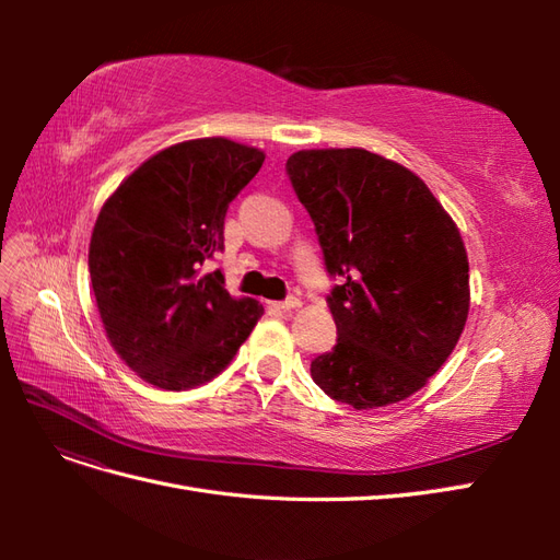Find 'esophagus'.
<instances>
[{
    "label": "esophagus",
    "mask_w": 560,
    "mask_h": 560,
    "mask_svg": "<svg viewBox=\"0 0 560 560\" xmlns=\"http://www.w3.org/2000/svg\"><path fill=\"white\" fill-rule=\"evenodd\" d=\"M273 306H276L278 311H294V308H299V306H301V301H299L296 296H290V299H284V301L273 303Z\"/></svg>",
    "instance_id": "34e87169"
}]
</instances>
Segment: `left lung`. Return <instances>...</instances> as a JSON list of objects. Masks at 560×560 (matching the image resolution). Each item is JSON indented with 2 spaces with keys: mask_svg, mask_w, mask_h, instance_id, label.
<instances>
[{
  "mask_svg": "<svg viewBox=\"0 0 560 560\" xmlns=\"http://www.w3.org/2000/svg\"><path fill=\"white\" fill-rule=\"evenodd\" d=\"M287 175L329 276L336 346L313 381L352 409L397 404L448 360L469 313L463 235L409 167L360 147L301 149Z\"/></svg>",
  "mask_w": 560,
  "mask_h": 560,
  "instance_id": "obj_1",
  "label": "left lung"
}]
</instances>
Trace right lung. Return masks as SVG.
I'll use <instances>...</instances> for the list:
<instances>
[{"label":"right lung","instance_id":"1","mask_svg":"<svg viewBox=\"0 0 560 560\" xmlns=\"http://www.w3.org/2000/svg\"><path fill=\"white\" fill-rule=\"evenodd\" d=\"M266 154L226 138L167 147L128 175L100 210L89 270L112 348L161 389L196 387L231 364L264 315L202 266L224 249L229 202Z\"/></svg>","mask_w":560,"mask_h":560}]
</instances>
